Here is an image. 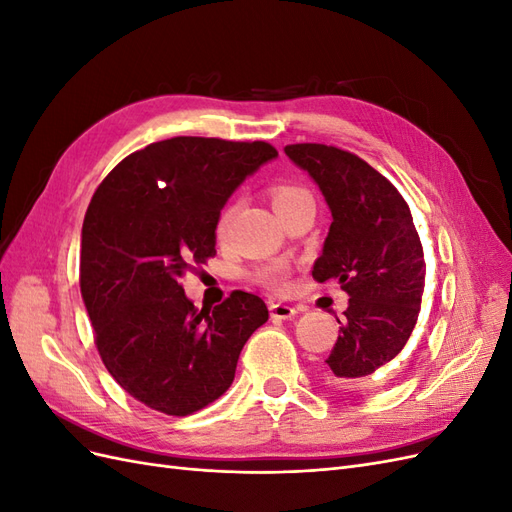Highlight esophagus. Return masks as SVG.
<instances>
[{"mask_svg": "<svg viewBox=\"0 0 512 512\" xmlns=\"http://www.w3.org/2000/svg\"><path fill=\"white\" fill-rule=\"evenodd\" d=\"M269 312H271L273 320H290L292 316L299 314V309L292 305H286V303H271Z\"/></svg>", "mask_w": 512, "mask_h": 512, "instance_id": "obj_1", "label": "esophagus"}]
</instances>
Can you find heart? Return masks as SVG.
<instances>
[{"label": "heart", "instance_id": "obj_1", "mask_svg": "<svg viewBox=\"0 0 512 512\" xmlns=\"http://www.w3.org/2000/svg\"><path fill=\"white\" fill-rule=\"evenodd\" d=\"M271 196H273L275 211H282V209H286L290 205L303 203V200H312L309 192L305 188H299V185H275V188L271 190ZM230 213H232L230 209L222 213V218L218 222V232H220V235H222V232H226V228H228ZM258 280L265 284L267 288H271V290H282L286 286V271L282 267H269V269L258 273Z\"/></svg>", "mask_w": 512, "mask_h": 512}]
</instances>
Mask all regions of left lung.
Here are the masks:
<instances>
[{
    "label": "left lung",
    "instance_id": "8db88e82",
    "mask_svg": "<svg viewBox=\"0 0 512 512\" xmlns=\"http://www.w3.org/2000/svg\"><path fill=\"white\" fill-rule=\"evenodd\" d=\"M286 156L318 185L331 228L314 262V280L337 282L348 294L327 378L367 391L404 350L416 327L425 290L423 245L410 207L395 185L354 153L301 143Z\"/></svg>",
    "mask_w": 512,
    "mask_h": 512
}]
</instances>
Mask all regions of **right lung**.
<instances>
[{"instance_id": "right-lung-1", "label": "right lung", "mask_w": 512, "mask_h": 512, "mask_svg": "<svg viewBox=\"0 0 512 512\" xmlns=\"http://www.w3.org/2000/svg\"><path fill=\"white\" fill-rule=\"evenodd\" d=\"M277 158L269 143L177 136L121 160L91 198L81 230V294L102 361L145 406L188 416L226 393L250 335L269 320L235 290L196 309L179 284L215 254L228 198Z\"/></svg>"}]
</instances>
